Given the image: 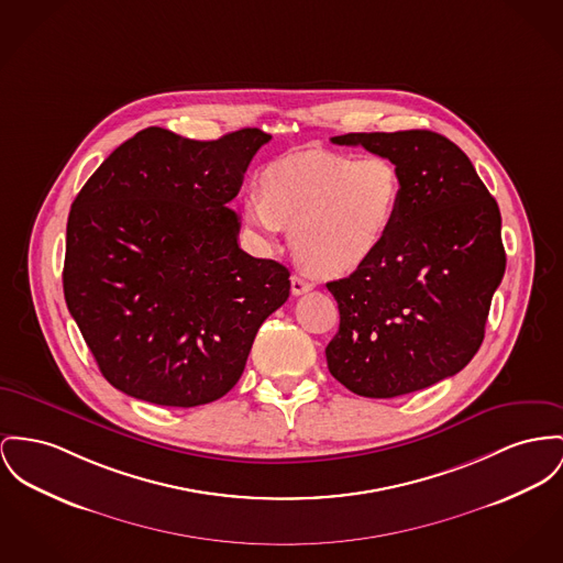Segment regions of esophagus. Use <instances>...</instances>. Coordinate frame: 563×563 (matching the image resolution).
<instances>
[{
  "label": "esophagus",
  "mask_w": 563,
  "mask_h": 563,
  "mask_svg": "<svg viewBox=\"0 0 563 563\" xmlns=\"http://www.w3.org/2000/svg\"><path fill=\"white\" fill-rule=\"evenodd\" d=\"M290 284H292V295L295 297H299V295H305V292H309L313 286L307 282V279H302L300 275H292V279H290Z\"/></svg>",
  "instance_id": "34e87169"
}]
</instances>
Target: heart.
<instances>
[{
    "instance_id": "obj_1",
    "label": "heart",
    "mask_w": 563,
    "mask_h": 563,
    "mask_svg": "<svg viewBox=\"0 0 563 563\" xmlns=\"http://www.w3.org/2000/svg\"><path fill=\"white\" fill-rule=\"evenodd\" d=\"M243 220L266 241L292 225V252L316 275L339 277L369 263L399 220L404 175L379 153L302 150L271 162Z\"/></svg>"
}]
</instances>
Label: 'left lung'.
Returning <instances> with one entry per match:
<instances>
[{
	"mask_svg": "<svg viewBox=\"0 0 563 563\" xmlns=\"http://www.w3.org/2000/svg\"><path fill=\"white\" fill-rule=\"evenodd\" d=\"M331 141L390 157L404 175V202L374 258L327 284L339 307L329 372L361 397L422 390L459 374L485 339L506 271L499 207L470 157L431 130Z\"/></svg>",
	"mask_w": 563,
	"mask_h": 563,
	"instance_id": "1",
	"label": "left lung"
}]
</instances>
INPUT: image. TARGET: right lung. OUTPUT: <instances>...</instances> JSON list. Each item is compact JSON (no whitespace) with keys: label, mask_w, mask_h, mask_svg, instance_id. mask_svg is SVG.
I'll return each instance as SVG.
<instances>
[{"label":"right lung","mask_w":563,"mask_h":563,"mask_svg":"<svg viewBox=\"0 0 563 563\" xmlns=\"http://www.w3.org/2000/svg\"><path fill=\"white\" fill-rule=\"evenodd\" d=\"M268 141L258 128L218 141L147 128L78 191L64 297L117 390L168 408L224 397L288 300L290 271L239 247L228 207Z\"/></svg>","instance_id":"obj_1"}]
</instances>
